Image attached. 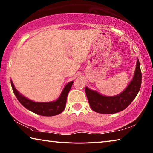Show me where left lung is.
Instances as JSON below:
<instances>
[{
	"mask_svg": "<svg viewBox=\"0 0 153 153\" xmlns=\"http://www.w3.org/2000/svg\"><path fill=\"white\" fill-rule=\"evenodd\" d=\"M142 73L140 61L137 58L135 74L133 79L123 91L116 96L107 97L86 87L85 91L90 107L95 112L113 114L125 109L133 101L141 87Z\"/></svg>",
	"mask_w": 153,
	"mask_h": 153,
	"instance_id": "8db88e82",
	"label": "left lung"
}]
</instances>
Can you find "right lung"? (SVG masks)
<instances>
[{
    "label": "right lung",
    "mask_w": 153,
    "mask_h": 153,
    "mask_svg": "<svg viewBox=\"0 0 153 153\" xmlns=\"http://www.w3.org/2000/svg\"><path fill=\"white\" fill-rule=\"evenodd\" d=\"M74 82L68 83L63 90L60 97L55 101L47 102H38L28 99L17 91L13 83L11 80L13 91L19 102L32 112L42 116H54L60 114L65 109L67 102V94L70 90Z\"/></svg>",
    "instance_id": "1"
}]
</instances>
